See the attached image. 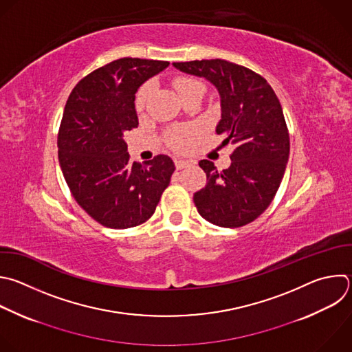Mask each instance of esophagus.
<instances>
[{
    "label": "esophagus",
    "instance_id": "obj_1",
    "mask_svg": "<svg viewBox=\"0 0 352 352\" xmlns=\"http://www.w3.org/2000/svg\"><path fill=\"white\" fill-rule=\"evenodd\" d=\"M190 163L188 162V160H182V159H175V167L178 168V170H181V168H185V167H188Z\"/></svg>",
    "mask_w": 352,
    "mask_h": 352
}]
</instances>
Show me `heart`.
<instances>
[{"label": "heart", "mask_w": 352, "mask_h": 352, "mask_svg": "<svg viewBox=\"0 0 352 352\" xmlns=\"http://www.w3.org/2000/svg\"><path fill=\"white\" fill-rule=\"evenodd\" d=\"M174 87L178 92V95L181 96V99H186L192 95H197V94H204L206 88L204 84L193 77H178L174 80ZM152 92V85L151 84H145L137 94L135 98V106L138 110H142L151 96ZM193 131L190 130H175L170 134V145L177 149V151H185L192 140Z\"/></svg>", "instance_id": "b5f03b06"}]
</instances>
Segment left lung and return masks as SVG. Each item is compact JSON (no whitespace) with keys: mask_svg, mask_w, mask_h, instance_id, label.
<instances>
[{"mask_svg":"<svg viewBox=\"0 0 352 352\" xmlns=\"http://www.w3.org/2000/svg\"><path fill=\"white\" fill-rule=\"evenodd\" d=\"M178 70L204 77L221 98L215 133L230 145V166L218 171L200 160L207 177L193 195L199 214L222 228H239L260 217L275 197L289 160L290 140L280 102L256 72L223 59L174 62Z\"/></svg>","mask_w":352,"mask_h":352,"instance_id":"8db88e82","label":"left lung"}]
</instances>
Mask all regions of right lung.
I'll use <instances>...</instances> for the list:
<instances>
[{"mask_svg": "<svg viewBox=\"0 0 352 352\" xmlns=\"http://www.w3.org/2000/svg\"><path fill=\"white\" fill-rule=\"evenodd\" d=\"M164 60L122 58L85 76L72 91L58 134L59 164L81 208L96 222L126 229L146 222L175 170L157 155L131 163L124 133L138 127L135 92Z\"/></svg>", "mask_w": 352, "mask_h": 352, "instance_id": "1", "label": "right lung"}]
</instances>
